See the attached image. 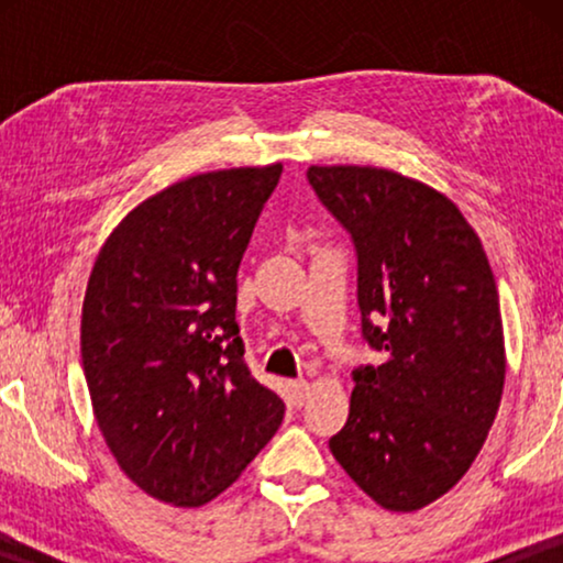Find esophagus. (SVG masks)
<instances>
[{
  "label": "esophagus",
  "instance_id": "34e87169",
  "mask_svg": "<svg viewBox=\"0 0 563 563\" xmlns=\"http://www.w3.org/2000/svg\"><path fill=\"white\" fill-rule=\"evenodd\" d=\"M307 395H310V382H305V379L289 382V402H291V405L302 407Z\"/></svg>",
  "mask_w": 563,
  "mask_h": 563
}]
</instances>
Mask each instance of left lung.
I'll return each instance as SVG.
<instances>
[{"label": "left lung", "instance_id": "left-lung-1", "mask_svg": "<svg viewBox=\"0 0 563 563\" xmlns=\"http://www.w3.org/2000/svg\"><path fill=\"white\" fill-rule=\"evenodd\" d=\"M307 179L356 243L361 330L384 351L353 372L349 420L328 445L376 505L415 512L456 487L497 418L495 274L443 191L379 166H310Z\"/></svg>", "mask_w": 563, "mask_h": 563}]
</instances>
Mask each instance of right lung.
I'll return each instance as SVG.
<instances>
[{
	"mask_svg": "<svg viewBox=\"0 0 563 563\" xmlns=\"http://www.w3.org/2000/svg\"><path fill=\"white\" fill-rule=\"evenodd\" d=\"M282 164L189 176L107 235L81 307V364L107 449L158 503L222 495L284 418L238 335V266Z\"/></svg>",
	"mask_w": 563,
	"mask_h": 563,
	"instance_id": "obj_1",
	"label": "right lung"
}]
</instances>
